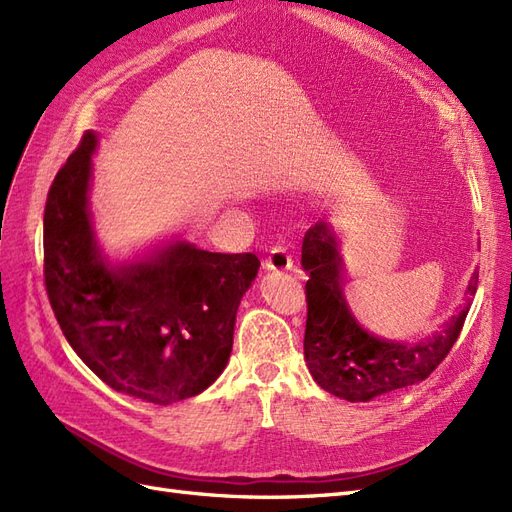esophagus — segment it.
Returning <instances> with one entry per match:
<instances>
[{"label":"esophagus","instance_id":"1","mask_svg":"<svg viewBox=\"0 0 512 512\" xmlns=\"http://www.w3.org/2000/svg\"><path fill=\"white\" fill-rule=\"evenodd\" d=\"M265 269L275 271V273H284V271L292 269V256L286 252V247H282V245L273 247L265 260Z\"/></svg>","mask_w":512,"mask_h":512}]
</instances>
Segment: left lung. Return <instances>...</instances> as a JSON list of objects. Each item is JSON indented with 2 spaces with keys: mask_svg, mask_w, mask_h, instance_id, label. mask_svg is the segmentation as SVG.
Segmentation results:
<instances>
[{
  "mask_svg": "<svg viewBox=\"0 0 512 512\" xmlns=\"http://www.w3.org/2000/svg\"><path fill=\"white\" fill-rule=\"evenodd\" d=\"M301 267L309 275L303 342L307 369L324 391L346 401H371L425 380L451 352L470 309L463 305L440 331L421 342L371 335L348 307L342 245L327 220L316 222L305 232ZM476 286L478 271L470 277L466 297L476 294Z\"/></svg>",
  "mask_w": 512,
  "mask_h": 512,
  "instance_id": "1",
  "label": "left lung"
}]
</instances>
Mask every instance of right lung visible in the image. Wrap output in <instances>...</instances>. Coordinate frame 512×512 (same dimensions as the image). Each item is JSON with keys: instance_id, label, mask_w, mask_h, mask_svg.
Segmentation results:
<instances>
[{"instance_id": "obj_1", "label": "right lung", "mask_w": 512, "mask_h": 512, "mask_svg": "<svg viewBox=\"0 0 512 512\" xmlns=\"http://www.w3.org/2000/svg\"><path fill=\"white\" fill-rule=\"evenodd\" d=\"M96 147L98 134L85 132L46 198V294L68 344L104 384L170 406L220 378L260 260L175 239L115 265L89 209Z\"/></svg>"}]
</instances>
